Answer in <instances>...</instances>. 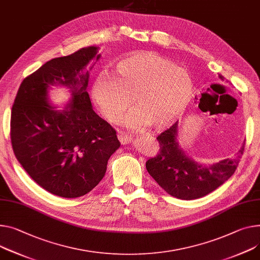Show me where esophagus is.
Returning <instances> with one entry per match:
<instances>
[{
  "label": "esophagus",
  "instance_id": "1",
  "mask_svg": "<svg viewBox=\"0 0 260 260\" xmlns=\"http://www.w3.org/2000/svg\"><path fill=\"white\" fill-rule=\"evenodd\" d=\"M118 139H119V142H121L122 145H127V144L131 143L132 137H131V135L126 134V133H119L118 134Z\"/></svg>",
  "mask_w": 260,
  "mask_h": 260
}]
</instances>
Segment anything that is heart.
Here are the masks:
<instances>
[{"mask_svg":"<svg viewBox=\"0 0 260 260\" xmlns=\"http://www.w3.org/2000/svg\"><path fill=\"white\" fill-rule=\"evenodd\" d=\"M193 92L189 73L154 52H137L119 60L113 73L103 71L91 86V95L102 114L112 123L122 119L132 105L126 123L138 129L147 124L164 129L180 116Z\"/></svg>","mask_w":260,"mask_h":260,"instance_id":"b5f03b06","label":"heart"}]
</instances>
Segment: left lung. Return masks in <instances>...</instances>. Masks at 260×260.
Segmentation results:
<instances>
[{"mask_svg": "<svg viewBox=\"0 0 260 260\" xmlns=\"http://www.w3.org/2000/svg\"><path fill=\"white\" fill-rule=\"evenodd\" d=\"M221 80H225L218 75ZM176 122L157 136L158 154L146 162V168L154 180L169 194L181 199L193 200L202 198L221 186L234 174L244 154L245 144L234 158L203 167L185 156L177 142Z\"/></svg>", "mask_w": 260, "mask_h": 260, "instance_id": "1", "label": "left lung"}]
</instances>
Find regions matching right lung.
I'll return each mask as SVG.
<instances>
[{
	"mask_svg": "<svg viewBox=\"0 0 260 260\" xmlns=\"http://www.w3.org/2000/svg\"><path fill=\"white\" fill-rule=\"evenodd\" d=\"M96 50L83 48L45 63L23 80L12 106L10 138L16 159L39 186L58 197L89 192L121 145L116 131L91 108L88 72L80 75L93 57L100 58ZM54 84L72 88V101L62 112L47 103V88Z\"/></svg>",
	"mask_w": 260,
	"mask_h": 260,
	"instance_id": "add662e5",
	"label": "right lung"
}]
</instances>
